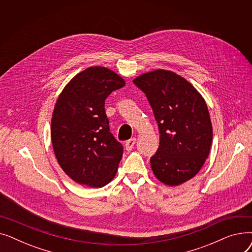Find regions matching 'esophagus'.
Segmentation results:
<instances>
[{
    "label": "esophagus",
    "mask_w": 252,
    "mask_h": 252,
    "mask_svg": "<svg viewBox=\"0 0 252 252\" xmlns=\"http://www.w3.org/2000/svg\"><path fill=\"white\" fill-rule=\"evenodd\" d=\"M135 144H136V139L135 138H131V139H129V140H127L126 142V149L127 150V151H130L131 149L134 148V146H135Z\"/></svg>",
    "instance_id": "34e87169"
}]
</instances>
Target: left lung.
<instances>
[{
  "mask_svg": "<svg viewBox=\"0 0 252 252\" xmlns=\"http://www.w3.org/2000/svg\"><path fill=\"white\" fill-rule=\"evenodd\" d=\"M134 84L146 95L160 134L159 147L150 158L153 174L168 186H179L195 177L208 157L213 126L207 105L173 71L144 73Z\"/></svg>",
  "mask_w": 252,
  "mask_h": 252,
  "instance_id": "8db88e82",
  "label": "left lung"
}]
</instances>
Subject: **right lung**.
<instances>
[{
    "label": "right lung",
    "mask_w": 252,
    "mask_h": 252,
    "mask_svg": "<svg viewBox=\"0 0 252 252\" xmlns=\"http://www.w3.org/2000/svg\"><path fill=\"white\" fill-rule=\"evenodd\" d=\"M125 85L114 71L94 66L76 74L57 99L51 123L53 149L64 173L78 184L101 188L116 175L124 147L110 133L104 105Z\"/></svg>",
    "instance_id": "right-lung-1"
}]
</instances>
